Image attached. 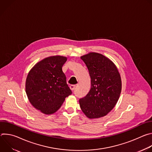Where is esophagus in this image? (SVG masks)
Here are the masks:
<instances>
[{"instance_id":"esophagus-1","label":"esophagus","mask_w":152,"mask_h":152,"mask_svg":"<svg viewBox=\"0 0 152 152\" xmlns=\"http://www.w3.org/2000/svg\"><path fill=\"white\" fill-rule=\"evenodd\" d=\"M75 87H76V85H71L70 86V88L71 89V90L73 91L75 89Z\"/></svg>"}]
</instances>
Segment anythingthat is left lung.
I'll return each instance as SVG.
<instances>
[{"label": "left lung", "mask_w": 152, "mask_h": 152, "mask_svg": "<svg viewBox=\"0 0 152 152\" xmlns=\"http://www.w3.org/2000/svg\"><path fill=\"white\" fill-rule=\"evenodd\" d=\"M88 68L91 86L79 99L82 111L89 118L107 115L116 104L121 91L120 75L115 65L102 54L90 52L80 57Z\"/></svg>", "instance_id": "1"}]
</instances>
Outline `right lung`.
I'll use <instances>...</instances> for the list:
<instances>
[{
  "mask_svg": "<svg viewBox=\"0 0 152 152\" xmlns=\"http://www.w3.org/2000/svg\"><path fill=\"white\" fill-rule=\"evenodd\" d=\"M67 58L53 56L37 63L29 72L26 93L32 105L45 114L57 111L72 92L62 67Z\"/></svg>",
  "mask_w": 152,
  "mask_h": 152,
  "instance_id": "add662e5",
  "label": "right lung"
}]
</instances>
